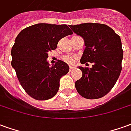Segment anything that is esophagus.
Masks as SVG:
<instances>
[{"instance_id":"obj_1","label":"esophagus","mask_w":131,"mask_h":131,"mask_svg":"<svg viewBox=\"0 0 131 131\" xmlns=\"http://www.w3.org/2000/svg\"><path fill=\"white\" fill-rule=\"evenodd\" d=\"M73 69H74V67H73V66H70V71H72Z\"/></svg>"}]
</instances>
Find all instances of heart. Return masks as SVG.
I'll list each match as a JSON object with an SVG mask.
<instances>
[{
	"instance_id": "obj_1",
	"label": "heart",
	"mask_w": 131,
	"mask_h": 131,
	"mask_svg": "<svg viewBox=\"0 0 131 131\" xmlns=\"http://www.w3.org/2000/svg\"><path fill=\"white\" fill-rule=\"evenodd\" d=\"M63 60L65 62L69 63V64H72V63H73V61H73V58L70 56H64L63 57Z\"/></svg>"
}]
</instances>
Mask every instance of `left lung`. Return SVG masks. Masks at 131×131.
Listing matches in <instances>:
<instances>
[{"label": "left lung", "mask_w": 131, "mask_h": 131, "mask_svg": "<svg viewBox=\"0 0 131 131\" xmlns=\"http://www.w3.org/2000/svg\"><path fill=\"white\" fill-rule=\"evenodd\" d=\"M70 28L84 40L86 47L81 63H93L91 68L79 67L82 76L76 81L75 88L84 98H102L113 88L122 71L121 38L112 28L103 24L84 23Z\"/></svg>", "instance_id": "obj_1"}]
</instances>
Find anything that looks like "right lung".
<instances>
[{
    "instance_id": "right-lung-1",
    "label": "right lung",
    "mask_w": 131,
    "mask_h": 131,
    "mask_svg": "<svg viewBox=\"0 0 131 131\" xmlns=\"http://www.w3.org/2000/svg\"><path fill=\"white\" fill-rule=\"evenodd\" d=\"M71 34L66 24H37L23 29L17 36L11 51V64L20 84L30 97L45 101L57 93L60 79L68 72L69 66L58 60L49 67L47 59L59 41Z\"/></svg>"
}]
</instances>
